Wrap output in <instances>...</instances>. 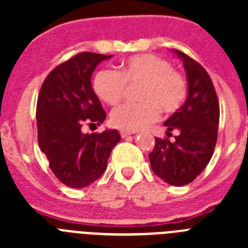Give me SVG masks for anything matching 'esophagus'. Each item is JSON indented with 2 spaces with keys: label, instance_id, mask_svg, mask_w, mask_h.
<instances>
[{
  "label": "esophagus",
  "instance_id": "esophagus-1",
  "mask_svg": "<svg viewBox=\"0 0 248 248\" xmlns=\"http://www.w3.org/2000/svg\"><path fill=\"white\" fill-rule=\"evenodd\" d=\"M134 134V131H126V130H120V137L122 138H126L129 135Z\"/></svg>",
  "mask_w": 248,
  "mask_h": 248
}]
</instances>
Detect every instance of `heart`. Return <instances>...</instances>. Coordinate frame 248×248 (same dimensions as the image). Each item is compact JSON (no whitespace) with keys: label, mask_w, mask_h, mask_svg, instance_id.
<instances>
[{"label":"heart","mask_w":248,"mask_h":248,"mask_svg":"<svg viewBox=\"0 0 248 248\" xmlns=\"http://www.w3.org/2000/svg\"><path fill=\"white\" fill-rule=\"evenodd\" d=\"M135 84H140L137 93L140 102L120 105L110 114L111 125L122 130L135 131L149 125L159 118L160 109L165 114L175 113L187 95L183 74L155 54L131 57L119 72L104 68L93 78L94 93L109 105H117L124 98L126 85Z\"/></svg>","instance_id":"1"}]
</instances>
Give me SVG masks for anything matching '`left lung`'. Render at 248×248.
Listing matches in <instances>:
<instances>
[{"label":"left lung","mask_w":248,"mask_h":248,"mask_svg":"<svg viewBox=\"0 0 248 248\" xmlns=\"http://www.w3.org/2000/svg\"><path fill=\"white\" fill-rule=\"evenodd\" d=\"M189 94L179 110L164 125L166 137L177 130L174 141L155 138L154 150L149 154L153 171L170 185L190 184L202 172L211 160L217 141L220 105L214 84L205 68L180 50Z\"/></svg>","instance_id":"1"}]
</instances>
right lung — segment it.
Masks as SVG:
<instances>
[{
  "label": "right lung",
  "instance_id": "obj_1",
  "mask_svg": "<svg viewBox=\"0 0 248 248\" xmlns=\"http://www.w3.org/2000/svg\"><path fill=\"white\" fill-rule=\"evenodd\" d=\"M111 56L83 52L57 65L43 82L37 100L38 145L61 183L80 189L99 179L111 150L120 141L118 130L84 134V124L100 125L105 111L92 88L94 69Z\"/></svg>",
  "mask_w": 248,
  "mask_h": 248
}]
</instances>
